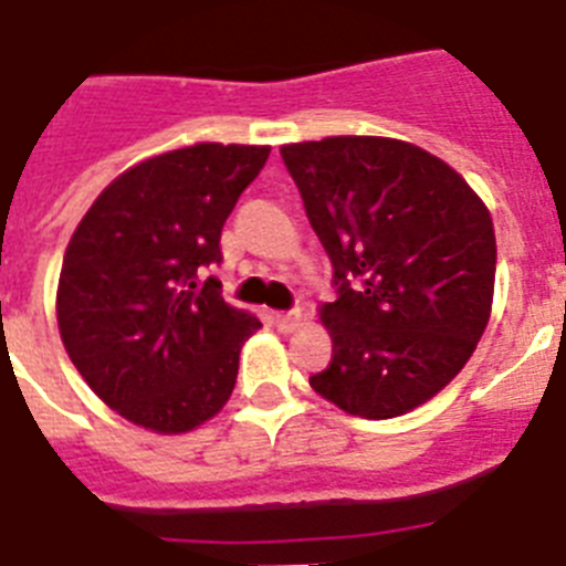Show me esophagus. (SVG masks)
Instances as JSON below:
<instances>
[{
	"label": "esophagus",
	"instance_id": "1",
	"mask_svg": "<svg viewBox=\"0 0 566 566\" xmlns=\"http://www.w3.org/2000/svg\"><path fill=\"white\" fill-rule=\"evenodd\" d=\"M303 321L301 310H294V312H277L274 315V326H277L280 333H292V329H297Z\"/></svg>",
	"mask_w": 566,
	"mask_h": 566
}]
</instances>
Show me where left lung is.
<instances>
[{"instance_id":"8db88e82","label":"left lung","mask_w":566,"mask_h":566,"mask_svg":"<svg viewBox=\"0 0 566 566\" xmlns=\"http://www.w3.org/2000/svg\"><path fill=\"white\" fill-rule=\"evenodd\" d=\"M335 301L321 306L333 361L315 394L353 417L419 408L465 367L492 315L489 208L442 158L408 142L335 135L280 147Z\"/></svg>"}]
</instances>
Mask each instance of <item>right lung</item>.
I'll list each match as a JSON object with an SVG mask.
<instances>
[{"mask_svg":"<svg viewBox=\"0 0 566 566\" xmlns=\"http://www.w3.org/2000/svg\"><path fill=\"white\" fill-rule=\"evenodd\" d=\"M269 147L193 144L112 181L69 240L57 286L65 353L112 410L156 433L193 431L231 396L260 321L202 274Z\"/></svg>","mask_w":566,"mask_h":566,"instance_id":"right-lung-1","label":"right lung"}]
</instances>
